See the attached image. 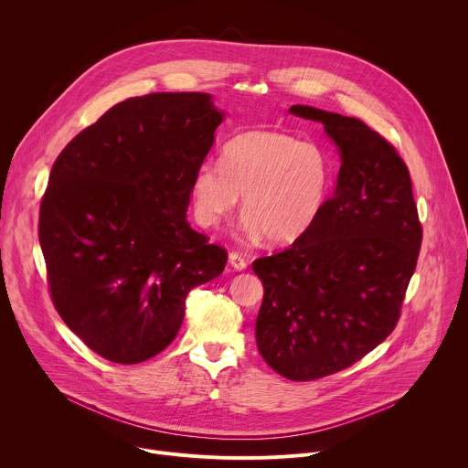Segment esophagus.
<instances>
[{"mask_svg": "<svg viewBox=\"0 0 468 468\" xmlns=\"http://www.w3.org/2000/svg\"><path fill=\"white\" fill-rule=\"evenodd\" d=\"M229 264L233 266L235 271H244L246 266H248V261H246L242 255H239V253L231 251V253H229Z\"/></svg>", "mask_w": 468, "mask_h": 468, "instance_id": "obj_1", "label": "esophagus"}]
</instances>
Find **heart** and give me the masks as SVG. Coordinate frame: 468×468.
<instances>
[{
	"label": "heart",
	"instance_id": "1",
	"mask_svg": "<svg viewBox=\"0 0 468 468\" xmlns=\"http://www.w3.org/2000/svg\"><path fill=\"white\" fill-rule=\"evenodd\" d=\"M333 181L329 155L314 143L282 131H248L222 148L220 163L206 161L192 177L196 218L217 226L239 204L242 229L272 244H289L322 215Z\"/></svg>",
	"mask_w": 468,
	"mask_h": 468
}]
</instances>
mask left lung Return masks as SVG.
<instances>
[{
	"instance_id": "1",
	"label": "left lung",
	"mask_w": 468,
	"mask_h": 468,
	"mask_svg": "<svg viewBox=\"0 0 468 468\" xmlns=\"http://www.w3.org/2000/svg\"><path fill=\"white\" fill-rule=\"evenodd\" d=\"M289 112L324 125L341 170L311 229L291 248L253 261L264 287L255 341L272 370L311 381L348 368L390 335L422 228L410 170L379 133L309 105Z\"/></svg>"
}]
</instances>
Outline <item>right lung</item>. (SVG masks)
Wrapping results in <instances>:
<instances>
[{
  "label": "right lung",
  "instance_id": "add662e5",
  "mask_svg": "<svg viewBox=\"0 0 468 468\" xmlns=\"http://www.w3.org/2000/svg\"><path fill=\"white\" fill-rule=\"evenodd\" d=\"M224 112L206 92H155L111 107L58 154L38 240L51 300L98 356L137 365L177 335L185 298L228 253L186 222L192 177Z\"/></svg>",
  "mask_w": 468,
  "mask_h": 468
}]
</instances>
